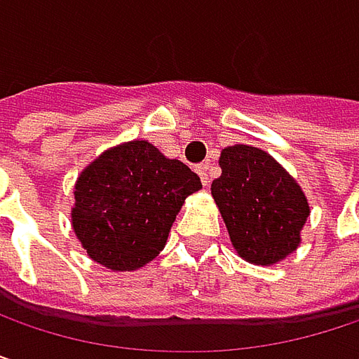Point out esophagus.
I'll return each instance as SVG.
<instances>
[{
    "label": "esophagus",
    "instance_id": "esophagus-1",
    "mask_svg": "<svg viewBox=\"0 0 359 359\" xmlns=\"http://www.w3.org/2000/svg\"><path fill=\"white\" fill-rule=\"evenodd\" d=\"M195 170H197V175H199L201 182L208 187V184H210V177H208V164H201V166H197Z\"/></svg>",
    "mask_w": 359,
    "mask_h": 359
}]
</instances>
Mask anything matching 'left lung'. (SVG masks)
Wrapping results in <instances>:
<instances>
[{"label":"left lung","mask_w":359,"mask_h":359,"mask_svg":"<svg viewBox=\"0 0 359 359\" xmlns=\"http://www.w3.org/2000/svg\"><path fill=\"white\" fill-rule=\"evenodd\" d=\"M218 164L222 175L212 182V197L237 253L270 266L297 250L310 205L295 179L251 145L222 149Z\"/></svg>","instance_id":"8db88e82"}]
</instances>
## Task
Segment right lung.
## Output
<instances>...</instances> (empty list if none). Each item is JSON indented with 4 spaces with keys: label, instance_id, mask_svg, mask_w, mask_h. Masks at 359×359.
Segmentation results:
<instances>
[{
    "label": "right lung",
    "instance_id": "obj_1",
    "mask_svg": "<svg viewBox=\"0 0 359 359\" xmlns=\"http://www.w3.org/2000/svg\"><path fill=\"white\" fill-rule=\"evenodd\" d=\"M201 189L180 160L147 141L106 149L74 184L72 229L87 255L114 272H130L164 250L184 199Z\"/></svg>",
    "mask_w": 359,
    "mask_h": 359
}]
</instances>
